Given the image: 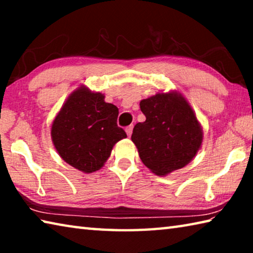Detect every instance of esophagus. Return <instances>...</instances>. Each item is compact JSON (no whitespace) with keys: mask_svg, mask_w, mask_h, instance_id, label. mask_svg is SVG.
Returning a JSON list of instances; mask_svg holds the SVG:
<instances>
[{"mask_svg":"<svg viewBox=\"0 0 253 253\" xmlns=\"http://www.w3.org/2000/svg\"><path fill=\"white\" fill-rule=\"evenodd\" d=\"M126 134H127V136L129 137L130 135H131V132H132V125H130V126H128V127H126Z\"/></svg>","mask_w":253,"mask_h":253,"instance_id":"1","label":"esophagus"}]
</instances>
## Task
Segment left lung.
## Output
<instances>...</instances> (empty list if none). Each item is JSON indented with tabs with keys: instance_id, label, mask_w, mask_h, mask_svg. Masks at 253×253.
Listing matches in <instances>:
<instances>
[{
	"instance_id": "obj_1",
	"label": "left lung",
	"mask_w": 253,
	"mask_h": 253,
	"mask_svg": "<svg viewBox=\"0 0 253 253\" xmlns=\"http://www.w3.org/2000/svg\"><path fill=\"white\" fill-rule=\"evenodd\" d=\"M139 106L146 121L136 124L131 140L144 165L158 176L186 166L201 148L203 130L185 97L157 92Z\"/></svg>"
}]
</instances>
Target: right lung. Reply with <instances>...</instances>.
Listing matches in <instances>:
<instances>
[{
    "instance_id": "add662e5",
    "label": "right lung",
    "mask_w": 253,
    "mask_h": 253,
    "mask_svg": "<svg viewBox=\"0 0 253 253\" xmlns=\"http://www.w3.org/2000/svg\"><path fill=\"white\" fill-rule=\"evenodd\" d=\"M118 108L101 92L85 85L67 98L51 126V138L60 157L84 173L100 169L114 145L127 135L117 126Z\"/></svg>"
}]
</instances>
